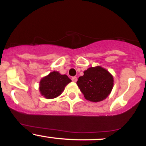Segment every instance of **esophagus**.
I'll return each instance as SVG.
<instances>
[{"label":"esophagus","mask_w":146,"mask_h":146,"mask_svg":"<svg viewBox=\"0 0 146 146\" xmlns=\"http://www.w3.org/2000/svg\"><path fill=\"white\" fill-rule=\"evenodd\" d=\"M77 80H78V78H77V77H73V78H72V81L74 82H76Z\"/></svg>","instance_id":"34e87169"}]
</instances>
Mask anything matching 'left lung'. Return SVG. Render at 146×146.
I'll return each mask as SVG.
<instances>
[{"mask_svg": "<svg viewBox=\"0 0 146 146\" xmlns=\"http://www.w3.org/2000/svg\"><path fill=\"white\" fill-rule=\"evenodd\" d=\"M77 84L86 100L92 102L103 101L111 93L114 84L113 75L100 66L90 67L84 71Z\"/></svg>", "mask_w": 146, "mask_h": 146, "instance_id": "left-lung-1", "label": "left lung"}]
</instances>
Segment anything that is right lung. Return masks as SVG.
Listing matches in <instances>:
<instances>
[{
	"label": "right lung",
	"mask_w": 146,
	"mask_h": 146,
	"mask_svg": "<svg viewBox=\"0 0 146 146\" xmlns=\"http://www.w3.org/2000/svg\"><path fill=\"white\" fill-rule=\"evenodd\" d=\"M71 82L66 75H61L58 71L51 72L41 79L39 84L40 94L46 99H53L62 94L65 87Z\"/></svg>",
	"instance_id": "add662e5"
}]
</instances>
